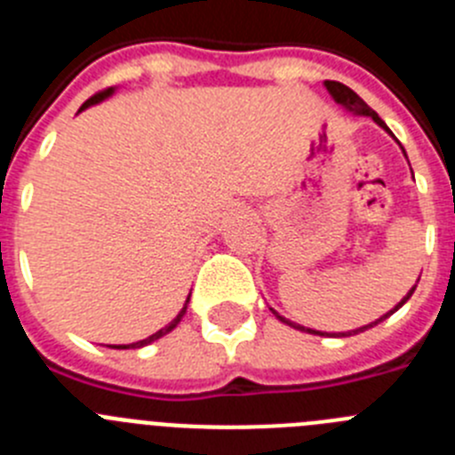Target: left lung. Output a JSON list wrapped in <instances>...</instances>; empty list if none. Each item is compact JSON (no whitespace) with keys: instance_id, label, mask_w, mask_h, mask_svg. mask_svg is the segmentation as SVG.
Masks as SVG:
<instances>
[{"instance_id":"left-lung-1","label":"left lung","mask_w":455,"mask_h":455,"mask_svg":"<svg viewBox=\"0 0 455 455\" xmlns=\"http://www.w3.org/2000/svg\"><path fill=\"white\" fill-rule=\"evenodd\" d=\"M325 88H328V92H331L332 95V100H335L337 104H341V107L344 108H348V111H353V114H360V116H369V118L373 120V123L376 124H380V127H383L385 132H389L387 130V124L383 123V120H380V116L376 114V111H373V108H369L367 107V102H364L363 98H360V95H357L355 91H351V88L348 86H344V84H339V82H325ZM389 134H392V132H389ZM417 287V284H415ZM415 287L410 289L408 291V296H403V300H401L399 305H396V307L394 309H389L387 315L385 316H380V319L378 321H373V323H369V325H363V328H357V331H348V332H321V331H312V328H305V325H296V323H291V321H287L284 319V316H280L275 312V309H273V315L277 316V319L280 321H284V323H289V325H293V328H296V331H303V332H309V335H337V337H348V335H357V332H363V331H367V328H373V325L376 323H380V321L383 319H387L389 315H394V312H396V309L401 307V305L405 303V300L410 299V296H412V291H415Z\"/></svg>"}]
</instances>
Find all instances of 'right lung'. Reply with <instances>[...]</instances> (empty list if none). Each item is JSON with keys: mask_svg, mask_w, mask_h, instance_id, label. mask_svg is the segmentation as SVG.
<instances>
[{"mask_svg": "<svg viewBox=\"0 0 455 455\" xmlns=\"http://www.w3.org/2000/svg\"><path fill=\"white\" fill-rule=\"evenodd\" d=\"M111 92H114V88H107V91H100V92H95V95H92L91 100H86V102L82 104V108H79V111H84V108H88V107H91V104H98V102H102V100H104V98H108V95H111ZM187 305H188V299H187V303H184V307L180 309V315L175 316V319H172L171 323L166 325V328H162V331H156L155 335H150V337H148V339L134 341V344H120V347H111V348H140V347H146V344H150V341L159 339V337L168 335V332H171L172 328H175V325L180 323V321H182L184 312H187Z\"/></svg>", "mask_w": 455, "mask_h": 455, "instance_id": "obj_1", "label": "right lung"}]
</instances>
